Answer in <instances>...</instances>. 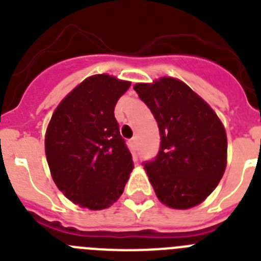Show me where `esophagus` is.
<instances>
[{
	"instance_id": "1",
	"label": "esophagus",
	"mask_w": 261,
	"mask_h": 261,
	"mask_svg": "<svg viewBox=\"0 0 261 261\" xmlns=\"http://www.w3.org/2000/svg\"><path fill=\"white\" fill-rule=\"evenodd\" d=\"M129 145L133 147V149H137V138L133 137L130 141H129Z\"/></svg>"
}]
</instances>
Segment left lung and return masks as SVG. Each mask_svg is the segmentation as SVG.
Instances as JSON below:
<instances>
[{
	"instance_id": "left-lung-1",
	"label": "left lung",
	"mask_w": 261,
	"mask_h": 261,
	"mask_svg": "<svg viewBox=\"0 0 261 261\" xmlns=\"http://www.w3.org/2000/svg\"><path fill=\"white\" fill-rule=\"evenodd\" d=\"M133 89L156 120L161 145L144 162L155 195L174 209H188L214 191L226 168L227 138L214 111L181 81L161 78Z\"/></svg>"
}]
</instances>
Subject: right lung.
<instances>
[{
    "label": "right lung",
    "instance_id": "add662e5",
    "mask_svg": "<svg viewBox=\"0 0 261 261\" xmlns=\"http://www.w3.org/2000/svg\"><path fill=\"white\" fill-rule=\"evenodd\" d=\"M130 86L107 74L89 77L53 112L45 155L53 180L69 200L100 211L119 199L133 168L114 110Z\"/></svg>",
    "mask_w": 261,
    "mask_h": 261
}]
</instances>
